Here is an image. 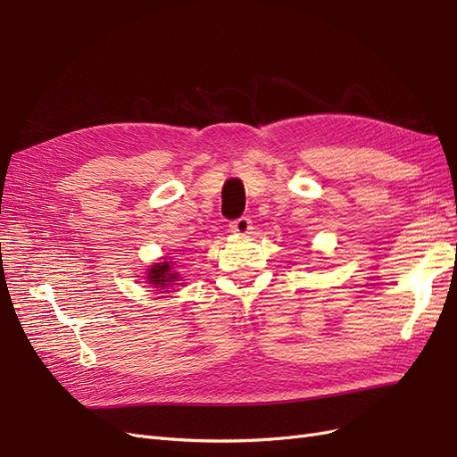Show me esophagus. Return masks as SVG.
Wrapping results in <instances>:
<instances>
[{"label":"esophagus","instance_id":"34e87169","mask_svg":"<svg viewBox=\"0 0 457 457\" xmlns=\"http://www.w3.org/2000/svg\"><path fill=\"white\" fill-rule=\"evenodd\" d=\"M230 227V230L234 232V234H250V230H252V220H250V217H240V219H237V220H232V223L228 225Z\"/></svg>","mask_w":457,"mask_h":457}]
</instances>
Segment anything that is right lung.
I'll list each match as a JSON object with an SVG mask.
<instances>
[{
	"label": "right lung",
	"mask_w": 457,
	"mask_h": 457,
	"mask_svg": "<svg viewBox=\"0 0 457 457\" xmlns=\"http://www.w3.org/2000/svg\"><path fill=\"white\" fill-rule=\"evenodd\" d=\"M179 272L173 270V262L171 261H163V262H154L150 265V269H146V284L154 286V287H173L177 286Z\"/></svg>",
	"instance_id": "obj_1"
}]
</instances>
